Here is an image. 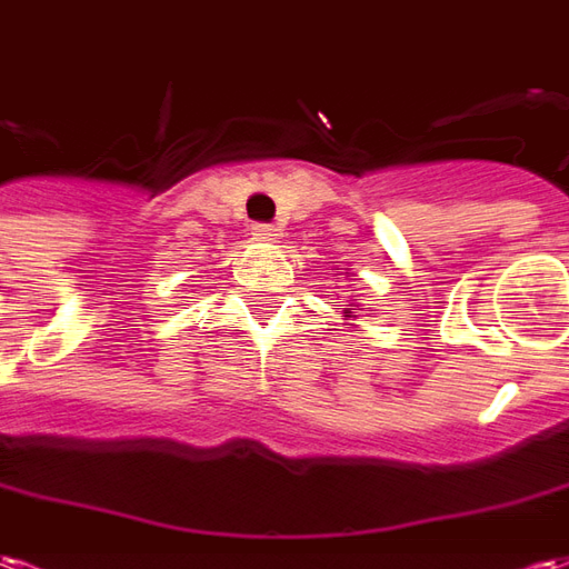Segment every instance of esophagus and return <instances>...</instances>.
Returning a JSON list of instances; mask_svg holds the SVG:
<instances>
[{
    "mask_svg": "<svg viewBox=\"0 0 569 569\" xmlns=\"http://www.w3.org/2000/svg\"><path fill=\"white\" fill-rule=\"evenodd\" d=\"M254 236L257 239H263V242H269V239H276V227H267V223H257L254 227Z\"/></svg>",
    "mask_w": 569,
    "mask_h": 569,
    "instance_id": "34e87169",
    "label": "esophagus"
}]
</instances>
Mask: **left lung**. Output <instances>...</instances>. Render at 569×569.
Returning <instances> with one entry per match:
<instances>
[{
	"label": "left lung",
	"mask_w": 569,
	"mask_h": 569,
	"mask_svg": "<svg viewBox=\"0 0 569 569\" xmlns=\"http://www.w3.org/2000/svg\"><path fill=\"white\" fill-rule=\"evenodd\" d=\"M351 306H355V300L348 302V309H342V318H346V321H358V309H351Z\"/></svg>",
	"instance_id": "8db88e82"
}]
</instances>
